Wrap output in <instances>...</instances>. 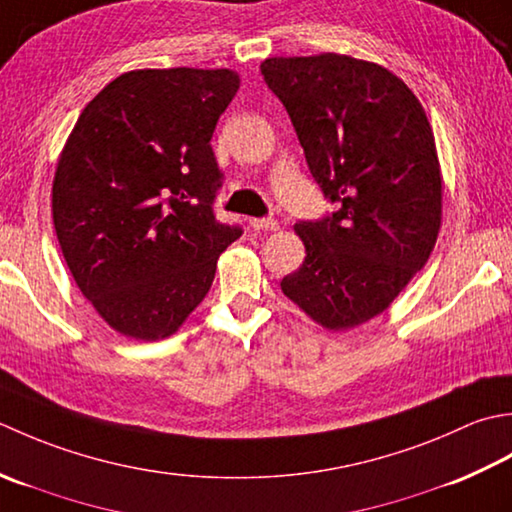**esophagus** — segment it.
I'll return each instance as SVG.
<instances>
[{"label": "esophagus", "instance_id": "obj_1", "mask_svg": "<svg viewBox=\"0 0 512 512\" xmlns=\"http://www.w3.org/2000/svg\"><path fill=\"white\" fill-rule=\"evenodd\" d=\"M249 225H252L256 232H274V229H278V221H274V218H252Z\"/></svg>", "mask_w": 512, "mask_h": 512}]
</instances>
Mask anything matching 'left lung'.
I'll use <instances>...</instances> for the list:
<instances>
[{"label": "left lung", "mask_w": 512, "mask_h": 512, "mask_svg": "<svg viewBox=\"0 0 512 512\" xmlns=\"http://www.w3.org/2000/svg\"><path fill=\"white\" fill-rule=\"evenodd\" d=\"M260 72L336 205L294 225L307 256L280 289L322 327L351 329L382 314L433 252L442 221L433 130L406 83L371 61L271 57Z\"/></svg>", "instance_id": "left-lung-1"}]
</instances>
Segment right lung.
Returning a JSON list of instances; mask_svg holds the SVG:
<instances>
[{"label": "right lung", "mask_w": 512, "mask_h": 512, "mask_svg": "<svg viewBox=\"0 0 512 512\" xmlns=\"http://www.w3.org/2000/svg\"><path fill=\"white\" fill-rule=\"evenodd\" d=\"M238 86L227 68L132 70L70 132L52 221L81 294L123 336H172L243 234L214 216L223 172L210 143Z\"/></svg>", "instance_id": "right-lung-1"}]
</instances>
